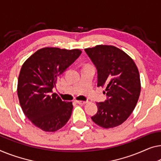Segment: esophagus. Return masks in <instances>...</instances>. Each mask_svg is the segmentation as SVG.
Masks as SVG:
<instances>
[{
    "label": "esophagus",
    "mask_w": 161,
    "mask_h": 161,
    "mask_svg": "<svg viewBox=\"0 0 161 161\" xmlns=\"http://www.w3.org/2000/svg\"><path fill=\"white\" fill-rule=\"evenodd\" d=\"M75 102L76 103H78L80 105H84L87 103L86 101H81V100H75Z\"/></svg>",
    "instance_id": "esophagus-1"
}]
</instances>
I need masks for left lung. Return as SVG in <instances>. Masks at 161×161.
Masks as SVG:
<instances>
[{
	"instance_id": "obj_1",
	"label": "left lung",
	"mask_w": 161,
	"mask_h": 161,
	"mask_svg": "<svg viewBox=\"0 0 161 161\" xmlns=\"http://www.w3.org/2000/svg\"><path fill=\"white\" fill-rule=\"evenodd\" d=\"M97 69V87H105L107 99L97 103V112L91 119L108 129L121 125L129 118L141 90L140 74L132 59L111 45L85 49Z\"/></svg>"
}]
</instances>
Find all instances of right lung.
Listing matches in <instances>:
<instances>
[{"instance_id": "right-lung-1", "label": "right lung", "mask_w": 161, "mask_h": 161, "mask_svg": "<svg viewBox=\"0 0 161 161\" xmlns=\"http://www.w3.org/2000/svg\"><path fill=\"white\" fill-rule=\"evenodd\" d=\"M81 53L79 49L44 47L21 66L17 87L19 103L25 116L43 131L58 130L70 119L72 102L63 101L53 89L58 77Z\"/></svg>"}]
</instances>
